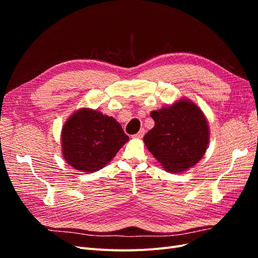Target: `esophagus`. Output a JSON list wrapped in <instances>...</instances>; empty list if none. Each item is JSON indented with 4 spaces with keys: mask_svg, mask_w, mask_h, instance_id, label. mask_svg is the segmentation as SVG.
I'll return each mask as SVG.
<instances>
[{
    "mask_svg": "<svg viewBox=\"0 0 258 258\" xmlns=\"http://www.w3.org/2000/svg\"><path fill=\"white\" fill-rule=\"evenodd\" d=\"M144 132H145V130H144V129H141V130H140V131L138 132V134L132 136V138H134V139H142L143 136H144Z\"/></svg>",
    "mask_w": 258,
    "mask_h": 258,
    "instance_id": "34e87169",
    "label": "esophagus"
}]
</instances>
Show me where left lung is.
I'll return each mask as SVG.
<instances>
[{"instance_id":"1","label":"left lung","mask_w":258,"mask_h":258,"mask_svg":"<svg viewBox=\"0 0 258 258\" xmlns=\"http://www.w3.org/2000/svg\"><path fill=\"white\" fill-rule=\"evenodd\" d=\"M151 117L155 126L143 141L167 171L181 172L202 158L209 143V127L196 104L181 100L169 107L153 111Z\"/></svg>"}]
</instances>
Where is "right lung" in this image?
I'll return each instance as SVG.
<instances>
[{
  "label": "right lung",
  "mask_w": 258,
  "mask_h": 258,
  "mask_svg": "<svg viewBox=\"0 0 258 258\" xmlns=\"http://www.w3.org/2000/svg\"><path fill=\"white\" fill-rule=\"evenodd\" d=\"M128 140L113 117L82 108L62 128V153L74 169L95 172L102 169Z\"/></svg>",
  "instance_id": "right-lung-1"
}]
</instances>
